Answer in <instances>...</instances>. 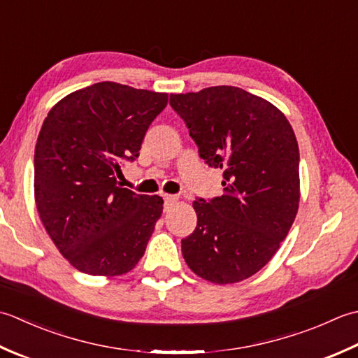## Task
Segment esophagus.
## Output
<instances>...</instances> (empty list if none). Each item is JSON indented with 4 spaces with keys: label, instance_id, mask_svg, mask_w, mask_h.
<instances>
[{
    "label": "esophagus",
    "instance_id": "obj_1",
    "mask_svg": "<svg viewBox=\"0 0 358 358\" xmlns=\"http://www.w3.org/2000/svg\"><path fill=\"white\" fill-rule=\"evenodd\" d=\"M164 201H165V208H169L171 203H174L178 201V196L174 194H164Z\"/></svg>",
    "mask_w": 358,
    "mask_h": 358
}]
</instances>
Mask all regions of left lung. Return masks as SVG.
I'll use <instances>...</instances> for the list:
<instances>
[{
	"label": "left lung",
	"mask_w": 358,
	"mask_h": 358,
	"mask_svg": "<svg viewBox=\"0 0 358 358\" xmlns=\"http://www.w3.org/2000/svg\"><path fill=\"white\" fill-rule=\"evenodd\" d=\"M210 166L224 171V194L194 201L198 225L182 239L192 271L216 284L261 271L295 221L300 203V152L294 129L271 101L236 86L171 94Z\"/></svg>",
	"instance_id": "1"
}]
</instances>
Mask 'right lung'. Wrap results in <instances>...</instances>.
Wrapping results in <instances>:
<instances>
[{"label": "right lung", "mask_w": 358, "mask_h": 358, "mask_svg": "<svg viewBox=\"0 0 358 358\" xmlns=\"http://www.w3.org/2000/svg\"><path fill=\"white\" fill-rule=\"evenodd\" d=\"M169 94L114 82L71 92L43 122L34 157L35 203L57 249L94 276L129 272L162 215L160 196L117 184L120 164L138 157Z\"/></svg>", "instance_id": "right-lung-1"}]
</instances>
